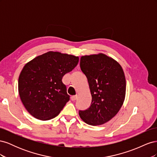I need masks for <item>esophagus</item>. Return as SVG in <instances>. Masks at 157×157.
<instances>
[{
  "mask_svg": "<svg viewBox=\"0 0 157 157\" xmlns=\"http://www.w3.org/2000/svg\"><path fill=\"white\" fill-rule=\"evenodd\" d=\"M77 95H75V96H71V100L72 101H75L76 99H77Z\"/></svg>",
  "mask_w": 157,
  "mask_h": 157,
  "instance_id": "34e87169",
  "label": "esophagus"
}]
</instances>
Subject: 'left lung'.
<instances>
[{
  "mask_svg": "<svg viewBox=\"0 0 157 157\" xmlns=\"http://www.w3.org/2000/svg\"><path fill=\"white\" fill-rule=\"evenodd\" d=\"M80 67L87 77L92 103L86 110H79V115L88 124H103L117 115L124 101V71L119 63L103 54L82 56Z\"/></svg>",
  "mask_w": 157,
  "mask_h": 157,
  "instance_id": "obj_1",
  "label": "left lung"
}]
</instances>
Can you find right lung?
<instances>
[{
    "label": "right lung",
    "instance_id": "1",
    "mask_svg": "<svg viewBox=\"0 0 157 157\" xmlns=\"http://www.w3.org/2000/svg\"><path fill=\"white\" fill-rule=\"evenodd\" d=\"M78 57L48 52L27 63L18 80L21 100L32 116L50 120L59 115L69 101L63 76L78 63Z\"/></svg>",
    "mask_w": 157,
    "mask_h": 157
}]
</instances>
